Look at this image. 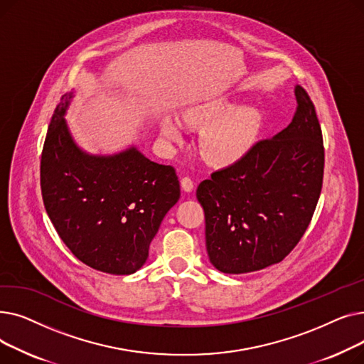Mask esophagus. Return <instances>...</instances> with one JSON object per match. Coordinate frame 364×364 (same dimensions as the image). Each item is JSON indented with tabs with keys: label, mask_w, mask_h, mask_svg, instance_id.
<instances>
[{
	"label": "esophagus",
	"mask_w": 364,
	"mask_h": 364,
	"mask_svg": "<svg viewBox=\"0 0 364 364\" xmlns=\"http://www.w3.org/2000/svg\"><path fill=\"white\" fill-rule=\"evenodd\" d=\"M180 184H181V188L184 190V192H193L195 183H193V180H192V178L183 177V178H181V181H180Z\"/></svg>",
	"instance_id": "obj_1"
}]
</instances>
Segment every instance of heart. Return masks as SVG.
Masks as SVG:
<instances>
[{"mask_svg": "<svg viewBox=\"0 0 364 364\" xmlns=\"http://www.w3.org/2000/svg\"><path fill=\"white\" fill-rule=\"evenodd\" d=\"M183 119L188 128L205 129L199 139V151L209 165L217 168L242 162L255 147L262 128L261 113L257 109L239 107L236 102L225 97L188 107ZM158 128L168 143L184 141L183 124L174 114H161Z\"/></svg>", "mask_w": 364, "mask_h": 364, "instance_id": "obj_1", "label": "heart"}]
</instances>
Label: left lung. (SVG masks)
Segmentation results:
<instances>
[{
    "label": "left lung",
    "instance_id": "8db88e82",
    "mask_svg": "<svg viewBox=\"0 0 364 364\" xmlns=\"http://www.w3.org/2000/svg\"><path fill=\"white\" fill-rule=\"evenodd\" d=\"M294 92L292 122L196 190L208 257L221 273H252L280 262L311 221L323 183V139L309 94L299 85Z\"/></svg>",
    "mask_w": 364,
    "mask_h": 364
}]
</instances>
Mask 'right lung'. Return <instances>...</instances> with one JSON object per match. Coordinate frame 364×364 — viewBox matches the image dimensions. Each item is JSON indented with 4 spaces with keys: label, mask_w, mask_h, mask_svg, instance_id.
<instances>
[{
    "label": "right lung",
    "mask_w": 364,
    "mask_h": 364,
    "mask_svg": "<svg viewBox=\"0 0 364 364\" xmlns=\"http://www.w3.org/2000/svg\"><path fill=\"white\" fill-rule=\"evenodd\" d=\"M65 94L48 125L41 156L46 211L70 252L94 270L125 276L140 270L180 181L169 165L146 158L131 144L112 155H92L75 141Z\"/></svg>",
    "instance_id": "1"
}]
</instances>
